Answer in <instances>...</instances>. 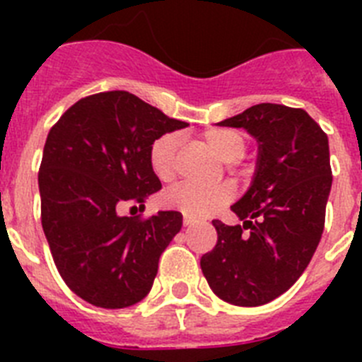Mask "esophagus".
<instances>
[{
    "mask_svg": "<svg viewBox=\"0 0 362 362\" xmlns=\"http://www.w3.org/2000/svg\"><path fill=\"white\" fill-rule=\"evenodd\" d=\"M196 217H192V216H187V214H185L183 216V225L185 226H190V225H194V223H196Z\"/></svg>",
    "mask_w": 362,
    "mask_h": 362,
    "instance_id": "esophagus-1",
    "label": "esophagus"
}]
</instances>
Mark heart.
Returning <instances> with one entry per match:
<instances>
[{
  "mask_svg": "<svg viewBox=\"0 0 362 362\" xmlns=\"http://www.w3.org/2000/svg\"><path fill=\"white\" fill-rule=\"evenodd\" d=\"M204 139L216 150L221 159L233 163L243 158L246 150V139L241 132L230 129H212L204 132ZM175 152L177 136L163 134L152 143L148 150V163L156 177L170 181L175 172ZM233 197L228 185H204L185 181L172 188L165 196V204L192 217H203L221 210Z\"/></svg>",
  "mask_w": 362,
  "mask_h": 362,
  "instance_id": "1",
  "label": "heart"
}]
</instances>
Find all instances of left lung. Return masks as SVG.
I'll return each instance as SVG.
<instances>
[{"mask_svg":"<svg viewBox=\"0 0 362 362\" xmlns=\"http://www.w3.org/2000/svg\"><path fill=\"white\" fill-rule=\"evenodd\" d=\"M217 124L257 139V168L232 204L243 225L212 221L217 245L201 257V270L230 305H267L299 279L321 241L332 188L328 136L303 108L276 103L254 105Z\"/></svg>","mask_w":362,"mask_h":362,"instance_id":"8db88e82","label":"left lung"}]
</instances>
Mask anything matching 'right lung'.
Returning a JSON list of instances; mask_svg holds the SVG:
<instances>
[{"label": "right lung", "instance_id": "right-lung-1", "mask_svg": "<svg viewBox=\"0 0 362 362\" xmlns=\"http://www.w3.org/2000/svg\"><path fill=\"white\" fill-rule=\"evenodd\" d=\"M185 127L130 92L110 90L79 99L50 129L37 174L41 225L59 276L86 303L127 308L152 288L183 216L117 210L161 190L148 150Z\"/></svg>", "mask_w": 362, "mask_h": 362}]
</instances>
